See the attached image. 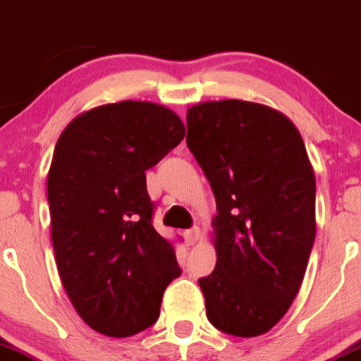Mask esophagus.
I'll use <instances>...</instances> for the list:
<instances>
[{
  "label": "esophagus",
  "mask_w": 361,
  "mask_h": 361,
  "mask_svg": "<svg viewBox=\"0 0 361 361\" xmlns=\"http://www.w3.org/2000/svg\"><path fill=\"white\" fill-rule=\"evenodd\" d=\"M198 239H200V228L198 226H193V228L184 232V241H186L188 246H193Z\"/></svg>",
  "instance_id": "34e87169"
}]
</instances>
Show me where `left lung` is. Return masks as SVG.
<instances>
[{
	"label": "left lung",
	"instance_id": "1",
	"mask_svg": "<svg viewBox=\"0 0 361 361\" xmlns=\"http://www.w3.org/2000/svg\"><path fill=\"white\" fill-rule=\"evenodd\" d=\"M186 143L218 209V260L198 280L207 319L234 337L262 335L293 305L315 241L303 138L281 113L226 99L188 109Z\"/></svg>",
	"mask_w": 361,
	"mask_h": 361
}]
</instances>
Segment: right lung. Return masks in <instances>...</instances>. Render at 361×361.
Returning a JSON list of instances; mask_svg holds the SVG:
<instances>
[{"mask_svg": "<svg viewBox=\"0 0 361 361\" xmlns=\"http://www.w3.org/2000/svg\"><path fill=\"white\" fill-rule=\"evenodd\" d=\"M184 133L164 106L122 101L72 120L54 147L47 202L58 273L75 312L102 335L152 326L164 289L183 273L152 225L145 171Z\"/></svg>", "mask_w": 361, "mask_h": 361, "instance_id": "right-lung-1", "label": "right lung"}]
</instances>
